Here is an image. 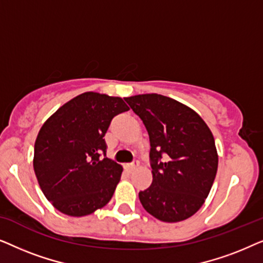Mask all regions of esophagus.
Wrapping results in <instances>:
<instances>
[{"label":"esophagus","instance_id":"34e87169","mask_svg":"<svg viewBox=\"0 0 263 263\" xmlns=\"http://www.w3.org/2000/svg\"><path fill=\"white\" fill-rule=\"evenodd\" d=\"M138 167H139V161L138 160H135L133 164L127 165V170L129 172H133L134 170H136V168H138Z\"/></svg>","mask_w":263,"mask_h":263}]
</instances>
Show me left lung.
<instances>
[{
	"mask_svg": "<svg viewBox=\"0 0 263 263\" xmlns=\"http://www.w3.org/2000/svg\"><path fill=\"white\" fill-rule=\"evenodd\" d=\"M124 99L149 135L153 181L139 193L140 202L161 221L185 220L202 207L217 175L211 129L199 114L168 97L148 93Z\"/></svg>",
	"mask_w": 263,
	"mask_h": 263,
	"instance_id": "1",
	"label": "left lung"
}]
</instances>
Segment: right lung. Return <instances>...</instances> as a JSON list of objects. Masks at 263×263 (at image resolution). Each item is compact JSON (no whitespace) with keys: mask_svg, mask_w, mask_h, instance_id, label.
I'll return each mask as SVG.
<instances>
[{"mask_svg":"<svg viewBox=\"0 0 263 263\" xmlns=\"http://www.w3.org/2000/svg\"><path fill=\"white\" fill-rule=\"evenodd\" d=\"M129 107L120 97L85 92L42 125L33 168L43 194L61 213L85 217L112 197L123 167L109 158L103 138L116 115Z\"/></svg>","mask_w":263,"mask_h":263,"instance_id":"obj_1","label":"right lung"}]
</instances>
